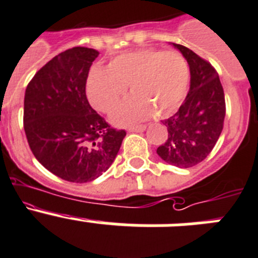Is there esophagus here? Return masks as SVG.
Returning <instances> with one entry per match:
<instances>
[{"instance_id": "34e87169", "label": "esophagus", "mask_w": 258, "mask_h": 258, "mask_svg": "<svg viewBox=\"0 0 258 258\" xmlns=\"http://www.w3.org/2000/svg\"><path fill=\"white\" fill-rule=\"evenodd\" d=\"M145 128H146V126H143V124H141V126L128 127V128H127V131L128 132H143Z\"/></svg>"}]
</instances>
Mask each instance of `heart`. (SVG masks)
<instances>
[{"label": "heart", "instance_id": "1", "mask_svg": "<svg viewBox=\"0 0 258 258\" xmlns=\"http://www.w3.org/2000/svg\"><path fill=\"white\" fill-rule=\"evenodd\" d=\"M188 62L180 53L155 48L128 50L113 57L108 69L94 66L86 83L91 105L110 113L124 96L127 86L132 96L112 115L117 124H131L151 114L168 117L178 109L188 91Z\"/></svg>", "mask_w": 258, "mask_h": 258}]
</instances>
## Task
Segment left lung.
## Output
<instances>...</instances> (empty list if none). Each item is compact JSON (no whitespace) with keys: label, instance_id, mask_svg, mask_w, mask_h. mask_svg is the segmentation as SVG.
<instances>
[{"label":"left lung","instance_id":"1","mask_svg":"<svg viewBox=\"0 0 258 258\" xmlns=\"http://www.w3.org/2000/svg\"><path fill=\"white\" fill-rule=\"evenodd\" d=\"M173 45L188 62L191 85L178 112L163 122L168 139L156 153L169 164L189 168L205 160L215 146L224 127L225 96L210 62L184 45Z\"/></svg>","mask_w":258,"mask_h":258}]
</instances>
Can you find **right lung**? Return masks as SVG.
<instances>
[{
  "mask_svg": "<svg viewBox=\"0 0 258 258\" xmlns=\"http://www.w3.org/2000/svg\"><path fill=\"white\" fill-rule=\"evenodd\" d=\"M99 52L74 47L53 57L31 79L24 98V130L38 162L57 177L85 183L114 162L124 130L90 107L89 70Z\"/></svg>",
  "mask_w": 258,
  "mask_h": 258,
  "instance_id": "right-lung-1",
  "label": "right lung"
}]
</instances>
